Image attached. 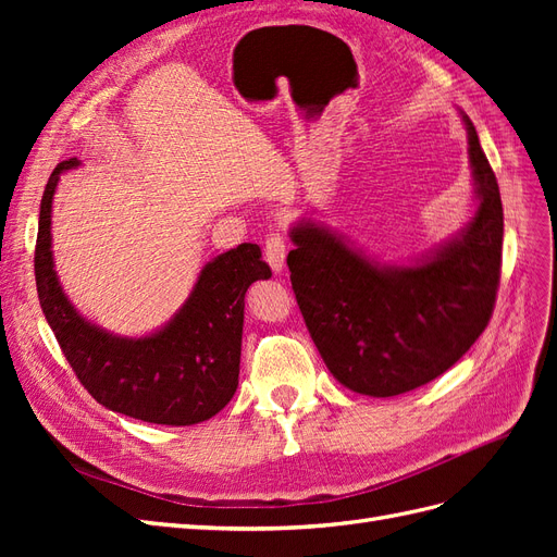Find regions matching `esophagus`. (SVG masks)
<instances>
[{
	"label": "esophagus",
	"mask_w": 557,
	"mask_h": 557,
	"mask_svg": "<svg viewBox=\"0 0 557 557\" xmlns=\"http://www.w3.org/2000/svg\"><path fill=\"white\" fill-rule=\"evenodd\" d=\"M285 256H288V246H285V237H283L281 232H272L267 237V242H264V258H267L269 267H272L276 274L283 272Z\"/></svg>",
	"instance_id": "obj_1"
}]
</instances>
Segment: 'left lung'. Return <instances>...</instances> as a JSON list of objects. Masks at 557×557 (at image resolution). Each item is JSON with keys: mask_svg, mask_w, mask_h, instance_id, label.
I'll list each match as a JSON object with an SVG mask.
<instances>
[{"mask_svg": "<svg viewBox=\"0 0 557 557\" xmlns=\"http://www.w3.org/2000/svg\"><path fill=\"white\" fill-rule=\"evenodd\" d=\"M476 213L409 267H385L313 221L290 230L293 290L311 339L348 391L393 397L442 376L491 323L502 269L499 185L462 115Z\"/></svg>", "mask_w": 557, "mask_h": 557, "instance_id": "8db88e82", "label": "left lung"}]
</instances>
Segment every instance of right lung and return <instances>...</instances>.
Masks as SVG:
<instances>
[{
  "mask_svg": "<svg viewBox=\"0 0 557 557\" xmlns=\"http://www.w3.org/2000/svg\"><path fill=\"white\" fill-rule=\"evenodd\" d=\"M64 160L41 197L35 276L41 311L83 387L102 407L156 425L209 420L237 393L244 297L250 283L272 276L258 244H242L201 269L190 297L158 332L117 336L88 323L66 299L50 250V211Z\"/></svg>",
  "mask_w": 557,
  "mask_h": 557,
  "instance_id": "obj_1",
  "label": "right lung"
}]
</instances>
